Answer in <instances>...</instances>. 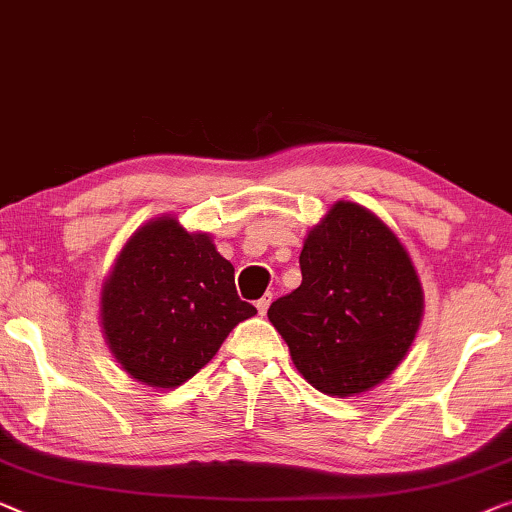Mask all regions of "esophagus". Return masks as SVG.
I'll return each instance as SVG.
<instances>
[{
    "mask_svg": "<svg viewBox=\"0 0 512 512\" xmlns=\"http://www.w3.org/2000/svg\"><path fill=\"white\" fill-rule=\"evenodd\" d=\"M270 302H272V293H265L261 300L256 302V309H258V314H265V311H268V307H270Z\"/></svg>",
    "mask_w": 512,
    "mask_h": 512,
    "instance_id": "obj_1",
    "label": "esophagus"
}]
</instances>
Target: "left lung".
<instances>
[{
  "mask_svg": "<svg viewBox=\"0 0 512 512\" xmlns=\"http://www.w3.org/2000/svg\"><path fill=\"white\" fill-rule=\"evenodd\" d=\"M302 284L268 318L307 383L330 397L376 388L406 358L425 295L409 251L353 201L332 203L300 251Z\"/></svg>",
  "mask_w": 512,
  "mask_h": 512,
  "instance_id": "obj_1",
  "label": "left lung"
}]
</instances>
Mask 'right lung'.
<instances>
[{
  "mask_svg": "<svg viewBox=\"0 0 512 512\" xmlns=\"http://www.w3.org/2000/svg\"><path fill=\"white\" fill-rule=\"evenodd\" d=\"M254 314L212 235L187 231L175 214L138 226L101 284L103 339L124 372L150 388L189 381Z\"/></svg>",
  "mask_w": 512,
  "mask_h": 512,
  "instance_id": "right-lung-1",
  "label": "right lung"
}]
</instances>
